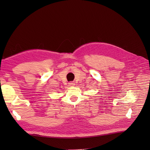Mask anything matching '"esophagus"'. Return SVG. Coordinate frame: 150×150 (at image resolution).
Segmentation results:
<instances>
[{
    "instance_id": "1",
    "label": "esophagus",
    "mask_w": 150,
    "mask_h": 150,
    "mask_svg": "<svg viewBox=\"0 0 150 150\" xmlns=\"http://www.w3.org/2000/svg\"><path fill=\"white\" fill-rule=\"evenodd\" d=\"M69 86H75V83H74V82H69Z\"/></svg>"
}]
</instances>
